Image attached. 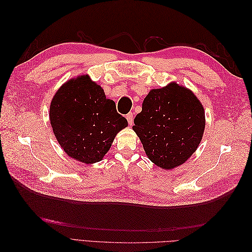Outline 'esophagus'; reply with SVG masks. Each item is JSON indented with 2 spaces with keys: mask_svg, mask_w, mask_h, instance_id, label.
Here are the masks:
<instances>
[{
  "mask_svg": "<svg viewBox=\"0 0 252 252\" xmlns=\"http://www.w3.org/2000/svg\"><path fill=\"white\" fill-rule=\"evenodd\" d=\"M126 119L128 121L129 125H132V121H133V114L132 112H129L128 114H126Z\"/></svg>",
  "mask_w": 252,
  "mask_h": 252,
  "instance_id": "esophagus-1",
  "label": "esophagus"
}]
</instances>
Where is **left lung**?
I'll return each instance as SVG.
<instances>
[{
  "instance_id": "left-lung-1",
  "label": "left lung",
  "mask_w": 252,
  "mask_h": 252,
  "mask_svg": "<svg viewBox=\"0 0 252 252\" xmlns=\"http://www.w3.org/2000/svg\"><path fill=\"white\" fill-rule=\"evenodd\" d=\"M132 129L150 161L170 170L184 164L199 147L205 129L204 107L191 90L172 82L149 91Z\"/></svg>"
}]
</instances>
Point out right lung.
I'll list each match as a JSON object with an SVG mask.
<instances>
[{
	"mask_svg": "<svg viewBox=\"0 0 252 252\" xmlns=\"http://www.w3.org/2000/svg\"><path fill=\"white\" fill-rule=\"evenodd\" d=\"M49 120L61 147L77 161H102L119 131L128 126L116 103L88 74L67 81L53 96Z\"/></svg>",
	"mask_w": 252,
	"mask_h": 252,
	"instance_id": "obj_1",
	"label": "right lung"
}]
</instances>
